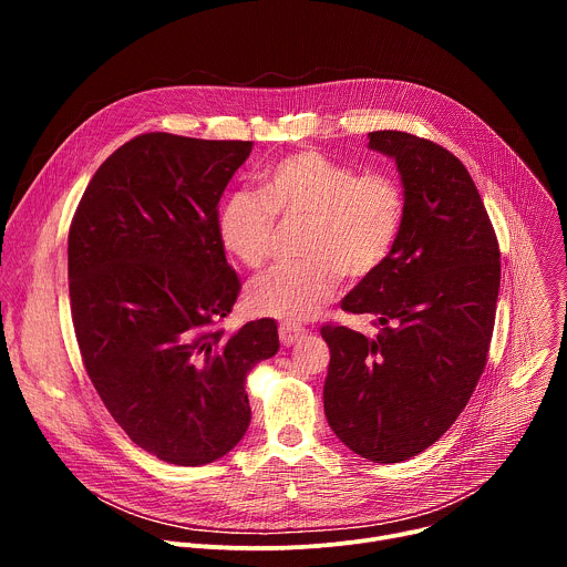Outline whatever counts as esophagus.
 I'll return each instance as SVG.
<instances>
[{"mask_svg": "<svg viewBox=\"0 0 567 567\" xmlns=\"http://www.w3.org/2000/svg\"><path fill=\"white\" fill-rule=\"evenodd\" d=\"M278 334H280V343L289 348V346H296L298 341H302L307 337V330L298 328V326H289V322H282V326L278 328Z\"/></svg>", "mask_w": 567, "mask_h": 567, "instance_id": "esophagus-1", "label": "esophagus"}]
</instances>
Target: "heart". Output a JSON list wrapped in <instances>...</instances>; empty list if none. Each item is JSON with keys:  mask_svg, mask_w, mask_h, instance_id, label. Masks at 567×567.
I'll return each mask as SVG.
<instances>
[{"mask_svg": "<svg viewBox=\"0 0 567 567\" xmlns=\"http://www.w3.org/2000/svg\"><path fill=\"white\" fill-rule=\"evenodd\" d=\"M276 219H302L296 262L280 265L247 291L254 313L302 322L339 287L372 276L394 251L406 195L385 173H359L318 150L280 156L258 175L256 193H230L215 217L221 247L247 269L265 267Z\"/></svg>", "mask_w": 567, "mask_h": 567, "instance_id": "heart-1", "label": "heart"}]
</instances>
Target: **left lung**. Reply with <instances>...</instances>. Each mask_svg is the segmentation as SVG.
<instances>
[{"label":"left lung","mask_w":567,"mask_h":567,"mask_svg":"<svg viewBox=\"0 0 567 567\" xmlns=\"http://www.w3.org/2000/svg\"><path fill=\"white\" fill-rule=\"evenodd\" d=\"M394 158L406 221L390 258L341 302L379 334L320 328L330 346L322 403L357 455L403 462L460 417L487 365L501 289L498 237L462 161L409 132H370Z\"/></svg>","instance_id":"1"}]
</instances>
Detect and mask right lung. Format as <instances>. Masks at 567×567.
<instances>
[{
  "instance_id": "1",
  "label": "right lung",
  "mask_w": 567,
  "mask_h": 567,
  "mask_svg": "<svg viewBox=\"0 0 567 567\" xmlns=\"http://www.w3.org/2000/svg\"><path fill=\"white\" fill-rule=\"evenodd\" d=\"M251 141L134 136L92 177L69 228V298L85 370L127 437L168 464L226 455L251 422L247 374L274 318L228 337L239 293L215 217Z\"/></svg>"
}]
</instances>
